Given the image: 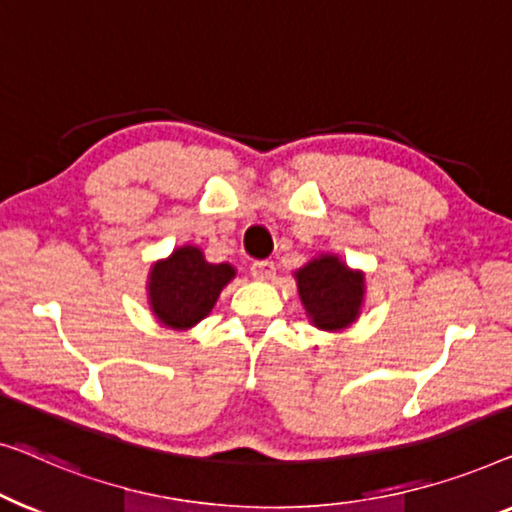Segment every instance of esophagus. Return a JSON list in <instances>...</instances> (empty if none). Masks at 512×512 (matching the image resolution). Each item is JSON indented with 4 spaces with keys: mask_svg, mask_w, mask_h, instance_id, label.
Instances as JSON below:
<instances>
[{
    "mask_svg": "<svg viewBox=\"0 0 512 512\" xmlns=\"http://www.w3.org/2000/svg\"><path fill=\"white\" fill-rule=\"evenodd\" d=\"M250 276H253L255 280H271L273 276H276V266H273V262H269V259L253 262V266H250Z\"/></svg>",
    "mask_w": 512,
    "mask_h": 512,
    "instance_id": "1",
    "label": "esophagus"
}]
</instances>
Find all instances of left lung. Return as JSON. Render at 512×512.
Wrapping results in <instances>:
<instances>
[{
    "mask_svg": "<svg viewBox=\"0 0 512 512\" xmlns=\"http://www.w3.org/2000/svg\"><path fill=\"white\" fill-rule=\"evenodd\" d=\"M306 318L322 331H343L355 325L364 306V271L350 269L334 253H322L294 271Z\"/></svg>",
    "mask_w": 512,
    "mask_h": 512,
    "instance_id": "8db88e82",
    "label": "left lung"
}]
</instances>
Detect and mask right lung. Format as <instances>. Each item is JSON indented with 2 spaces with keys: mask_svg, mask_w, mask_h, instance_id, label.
<instances>
[{
  "mask_svg": "<svg viewBox=\"0 0 512 512\" xmlns=\"http://www.w3.org/2000/svg\"><path fill=\"white\" fill-rule=\"evenodd\" d=\"M234 276L232 264L206 262L201 248L185 243L150 266L148 306L160 325L187 331L213 311L220 292Z\"/></svg>",
  "mask_w": 512,
  "mask_h": 512,
  "instance_id": "obj_1",
  "label": "right lung"
}]
</instances>
